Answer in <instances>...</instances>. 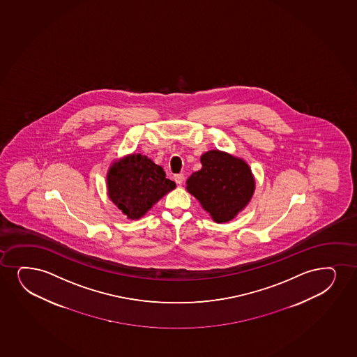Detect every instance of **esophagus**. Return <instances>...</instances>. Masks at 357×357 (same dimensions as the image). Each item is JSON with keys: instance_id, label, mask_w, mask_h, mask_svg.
Listing matches in <instances>:
<instances>
[{"instance_id": "1", "label": "esophagus", "mask_w": 357, "mask_h": 357, "mask_svg": "<svg viewBox=\"0 0 357 357\" xmlns=\"http://www.w3.org/2000/svg\"><path fill=\"white\" fill-rule=\"evenodd\" d=\"M174 181H176V184L181 185L183 181H184V174H181V173H179V174H174Z\"/></svg>"}]
</instances>
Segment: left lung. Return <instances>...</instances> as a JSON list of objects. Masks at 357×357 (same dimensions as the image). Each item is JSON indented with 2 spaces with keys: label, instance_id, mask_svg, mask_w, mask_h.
Here are the masks:
<instances>
[{
  "label": "left lung",
  "instance_id": "obj_1",
  "mask_svg": "<svg viewBox=\"0 0 357 357\" xmlns=\"http://www.w3.org/2000/svg\"><path fill=\"white\" fill-rule=\"evenodd\" d=\"M202 168L186 181V190L197 198L215 222L232 220L250 202L255 179L244 160L220 150L201 156Z\"/></svg>",
  "mask_w": 357,
  "mask_h": 357
}]
</instances>
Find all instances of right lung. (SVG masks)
<instances>
[{
	"label": "right lung",
	"mask_w": 357,
	"mask_h": 357,
	"mask_svg": "<svg viewBox=\"0 0 357 357\" xmlns=\"http://www.w3.org/2000/svg\"><path fill=\"white\" fill-rule=\"evenodd\" d=\"M176 188L159 165L146 155L131 154L115 161L107 173L108 196L128 219H139Z\"/></svg>",
	"instance_id": "obj_1"
}]
</instances>
